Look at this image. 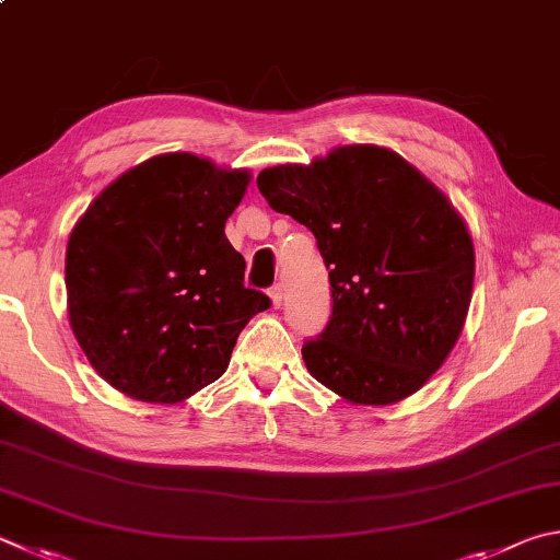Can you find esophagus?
<instances>
[{"label": "esophagus", "mask_w": 560, "mask_h": 560, "mask_svg": "<svg viewBox=\"0 0 560 560\" xmlns=\"http://www.w3.org/2000/svg\"><path fill=\"white\" fill-rule=\"evenodd\" d=\"M269 299L273 303V308L281 306V301H283V287H281V283H273V287L269 289Z\"/></svg>", "instance_id": "esophagus-1"}]
</instances>
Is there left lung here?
I'll return each mask as SVG.
<instances>
[{"mask_svg": "<svg viewBox=\"0 0 560 560\" xmlns=\"http://www.w3.org/2000/svg\"><path fill=\"white\" fill-rule=\"evenodd\" d=\"M257 186L313 232L330 269L332 315L301 350L308 372L364 406L419 392L460 338L472 299V237L453 202L374 144L264 168Z\"/></svg>", "mask_w": 560, "mask_h": 560, "instance_id": "1", "label": "left lung"}]
</instances>
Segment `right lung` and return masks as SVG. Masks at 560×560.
I'll return each instance as SVG.
<instances>
[{
	"mask_svg": "<svg viewBox=\"0 0 560 560\" xmlns=\"http://www.w3.org/2000/svg\"><path fill=\"white\" fill-rule=\"evenodd\" d=\"M247 186L249 171L161 154L109 183L70 232V328L117 392L188 399L222 377L242 328L269 308L225 237Z\"/></svg>",
	"mask_w": 560,
	"mask_h": 560,
	"instance_id": "add662e5",
	"label": "right lung"
}]
</instances>
